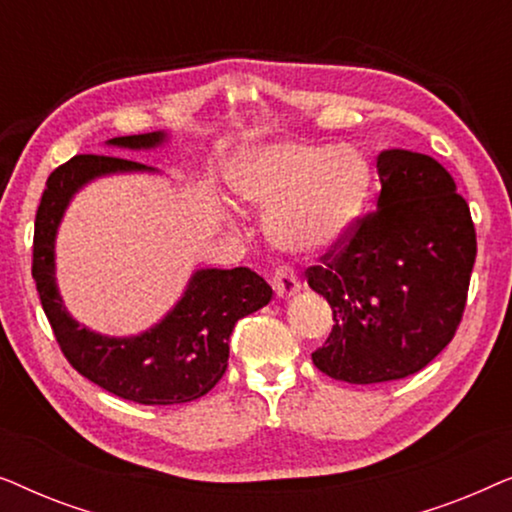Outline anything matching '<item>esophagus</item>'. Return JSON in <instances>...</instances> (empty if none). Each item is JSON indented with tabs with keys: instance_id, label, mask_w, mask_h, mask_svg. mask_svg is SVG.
Returning <instances> with one entry per match:
<instances>
[{
	"instance_id": "obj_1",
	"label": "esophagus",
	"mask_w": 512,
	"mask_h": 512,
	"mask_svg": "<svg viewBox=\"0 0 512 512\" xmlns=\"http://www.w3.org/2000/svg\"><path fill=\"white\" fill-rule=\"evenodd\" d=\"M272 289H275L279 298H291L293 293L300 291V279L291 268L282 265V268H277L275 275H272Z\"/></svg>"
}]
</instances>
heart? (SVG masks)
Returning <instances> with one entry per match:
<instances>
[{
    "mask_svg": "<svg viewBox=\"0 0 512 512\" xmlns=\"http://www.w3.org/2000/svg\"><path fill=\"white\" fill-rule=\"evenodd\" d=\"M368 165L352 149L275 144L244 153L235 191L268 216V233L291 251L324 249L349 228L368 191Z\"/></svg>",
    "mask_w": 512,
    "mask_h": 512,
    "instance_id": "obj_1",
    "label": "heart"
}]
</instances>
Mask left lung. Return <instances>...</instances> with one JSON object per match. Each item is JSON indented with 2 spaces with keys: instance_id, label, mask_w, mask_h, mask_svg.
Listing matches in <instances>:
<instances>
[{
  "instance_id": "left-lung-1",
  "label": "left lung",
  "mask_w": 512,
  "mask_h": 512,
  "mask_svg": "<svg viewBox=\"0 0 512 512\" xmlns=\"http://www.w3.org/2000/svg\"><path fill=\"white\" fill-rule=\"evenodd\" d=\"M377 174V207L305 270L333 310L312 361L349 384L403 380L450 345L478 254L471 209L438 160L382 151Z\"/></svg>"
}]
</instances>
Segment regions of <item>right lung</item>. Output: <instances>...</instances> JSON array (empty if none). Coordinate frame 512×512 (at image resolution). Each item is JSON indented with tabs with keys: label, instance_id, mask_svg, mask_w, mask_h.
I'll use <instances>...</instances> for the list:
<instances>
[{
	"label": "right lung",
	"instance_id": "obj_1",
	"mask_svg": "<svg viewBox=\"0 0 512 512\" xmlns=\"http://www.w3.org/2000/svg\"><path fill=\"white\" fill-rule=\"evenodd\" d=\"M165 132L114 137L123 149H151ZM151 170L135 160L83 153L55 167L34 219L32 277L60 352L76 373L109 394L139 405H177L205 396L228 368L237 321L270 303L272 289L249 268L198 270L179 305L137 338H104L69 317L55 286L53 240L67 202L90 179Z\"/></svg>",
	"mask_w": 512,
	"mask_h": 512
}]
</instances>
